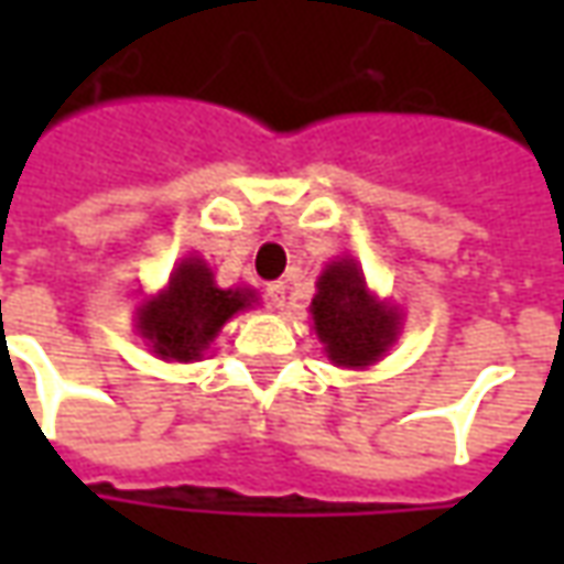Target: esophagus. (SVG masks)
Instances as JSON below:
<instances>
[{
	"label": "esophagus",
	"instance_id": "esophagus-1",
	"mask_svg": "<svg viewBox=\"0 0 564 564\" xmlns=\"http://www.w3.org/2000/svg\"><path fill=\"white\" fill-rule=\"evenodd\" d=\"M265 302H269L271 307H283V302H286V283L271 281L269 286H265Z\"/></svg>",
	"mask_w": 564,
	"mask_h": 564
}]
</instances>
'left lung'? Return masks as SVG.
Wrapping results in <instances>:
<instances>
[{"label": "left lung", "instance_id": "left-lung-1", "mask_svg": "<svg viewBox=\"0 0 564 564\" xmlns=\"http://www.w3.org/2000/svg\"><path fill=\"white\" fill-rule=\"evenodd\" d=\"M311 314L326 354L347 368L371 366L399 332V314L368 295L354 259L332 262L319 274Z\"/></svg>", "mask_w": 564, "mask_h": 564}]
</instances>
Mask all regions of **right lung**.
Instances as JSON below:
<instances>
[{"label":"right lung","instance_id":"add662e5","mask_svg":"<svg viewBox=\"0 0 564 564\" xmlns=\"http://www.w3.org/2000/svg\"><path fill=\"white\" fill-rule=\"evenodd\" d=\"M253 293L220 290L202 259H186L174 271L169 290L139 311L141 335L153 354L174 362H189L214 341L226 319L245 311Z\"/></svg>","mask_w":564,"mask_h":564}]
</instances>
